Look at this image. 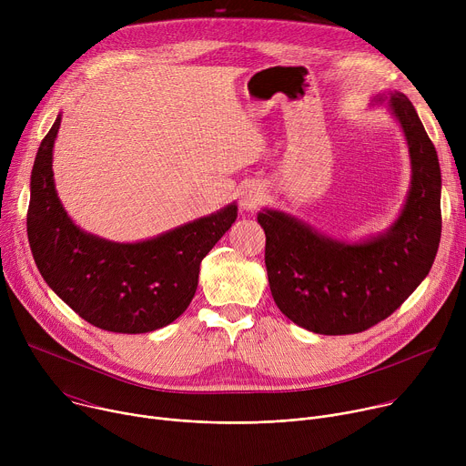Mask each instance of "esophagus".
Instances as JSON below:
<instances>
[{"label":"esophagus","mask_w":466,"mask_h":466,"mask_svg":"<svg viewBox=\"0 0 466 466\" xmlns=\"http://www.w3.org/2000/svg\"><path fill=\"white\" fill-rule=\"evenodd\" d=\"M260 202H262V191H260V189H257V187H245V189L241 191L239 206H241L243 209H248V211L257 209V208L260 206Z\"/></svg>","instance_id":"1"}]
</instances>
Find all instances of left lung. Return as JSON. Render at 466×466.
I'll use <instances>...</instances> for the list:
<instances>
[{"label": "left lung", "mask_w": 466, "mask_h": 466, "mask_svg": "<svg viewBox=\"0 0 466 466\" xmlns=\"http://www.w3.org/2000/svg\"><path fill=\"white\" fill-rule=\"evenodd\" d=\"M390 107L407 137L412 182L394 227L375 239L346 245L316 234L282 211L266 209V268L284 316L318 334H355L398 310L426 279L442 230L441 167L435 145L405 95Z\"/></svg>", "instance_id": "obj_1"}]
</instances>
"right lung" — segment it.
<instances>
[{
	"mask_svg": "<svg viewBox=\"0 0 466 466\" xmlns=\"http://www.w3.org/2000/svg\"><path fill=\"white\" fill-rule=\"evenodd\" d=\"M59 122L42 139L31 173L27 238L40 275L98 329L139 334L173 323L193 299L202 258L236 221V204L141 243L86 234L56 193L52 148Z\"/></svg>",
	"mask_w": 466,
	"mask_h": 466,
	"instance_id": "add662e5",
	"label": "right lung"
}]
</instances>
